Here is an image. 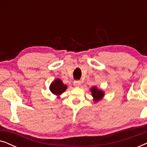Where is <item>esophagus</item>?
Returning a JSON list of instances; mask_svg holds the SVG:
<instances>
[{"label":"esophagus","instance_id":"34e87169","mask_svg":"<svg viewBox=\"0 0 147 147\" xmlns=\"http://www.w3.org/2000/svg\"><path fill=\"white\" fill-rule=\"evenodd\" d=\"M80 85H81V82H80V81H75L74 82V86L76 88L80 87Z\"/></svg>","mask_w":147,"mask_h":147}]
</instances>
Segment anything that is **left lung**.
<instances>
[{"label": "left lung", "instance_id": "1", "mask_svg": "<svg viewBox=\"0 0 147 147\" xmlns=\"http://www.w3.org/2000/svg\"><path fill=\"white\" fill-rule=\"evenodd\" d=\"M90 92H91L92 96L93 97V100L94 102H98L100 100H101L104 98V92L101 89H99L96 86H93L90 88Z\"/></svg>", "mask_w": 147, "mask_h": 147}]
</instances>
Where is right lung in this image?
Returning a JSON list of instances; mask_svg holds the SVG:
<instances>
[{"label":"right lung","mask_w":147,"mask_h":147,"mask_svg":"<svg viewBox=\"0 0 147 147\" xmlns=\"http://www.w3.org/2000/svg\"><path fill=\"white\" fill-rule=\"evenodd\" d=\"M67 86L63 83V82L59 78H57L50 84L49 90L54 95L57 96V98H60L59 96L67 90Z\"/></svg>","instance_id":"add662e5"}]
</instances>
